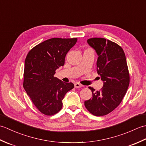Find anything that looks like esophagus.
Wrapping results in <instances>:
<instances>
[{
  "instance_id": "34e87169",
  "label": "esophagus",
  "mask_w": 146,
  "mask_h": 146,
  "mask_svg": "<svg viewBox=\"0 0 146 146\" xmlns=\"http://www.w3.org/2000/svg\"><path fill=\"white\" fill-rule=\"evenodd\" d=\"M82 86H83V85L80 84V83H76L75 84V87L76 88H81V87H82Z\"/></svg>"
}]
</instances>
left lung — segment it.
Masks as SVG:
<instances>
[{
    "instance_id": "obj_1",
    "label": "left lung",
    "mask_w": 146,
    "mask_h": 146,
    "mask_svg": "<svg viewBox=\"0 0 146 146\" xmlns=\"http://www.w3.org/2000/svg\"><path fill=\"white\" fill-rule=\"evenodd\" d=\"M98 55L97 71L104 82L100 91L89 87L92 98L85 106L95 116H103L112 111L122 102L127 90L130 77L124 51L119 45L105 38L87 40Z\"/></svg>"
}]
</instances>
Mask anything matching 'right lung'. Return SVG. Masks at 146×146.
Instances as JSON below:
<instances>
[{
    "mask_svg": "<svg viewBox=\"0 0 146 146\" xmlns=\"http://www.w3.org/2000/svg\"><path fill=\"white\" fill-rule=\"evenodd\" d=\"M77 38H51L34 47L24 64L23 86L36 108L43 114L52 115L63 107L62 100L74 88L54 77L55 71L64 64L67 52Z\"/></svg>",
    "mask_w": 146,
    "mask_h": 146,
    "instance_id": "obj_1",
    "label": "right lung"
}]
</instances>
